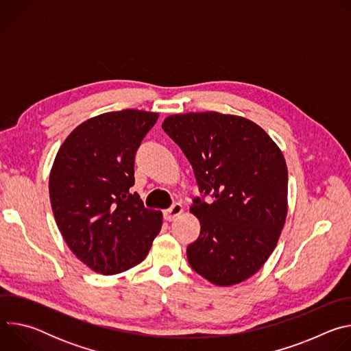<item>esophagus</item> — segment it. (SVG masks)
<instances>
[{
  "instance_id": "34e87169",
  "label": "esophagus",
  "mask_w": 351,
  "mask_h": 351,
  "mask_svg": "<svg viewBox=\"0 0 351 351\" xmlns=\"http://www.w3.org/2000/svg\"><path fill=\"white\" fill-rule=\"evenodd\" d=\"M182 213H183L182 204L176 203V204H173L171 208H168V210L164 211V219L168 221V222H171V221H173L175 218H178Z\"/></svg>"
}]
</instances>
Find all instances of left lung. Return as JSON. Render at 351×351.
<instances>
[{
    "mask_svg": "<svg viewBox=\"0 0 351 351\" xmlns=\"http://www.w3.org/2000/svg\"><path fill=\"white\" fill-rule=\"evenodd\" d=\"M164 132L193 167L203 198L190 211L202 229L187 245L190 267L218 286L253 276L269 258L287 214V167L254 122L219 112L171 115ZM206 195L215 203L204 202Z\"/></svg>",
    "mask_w": 351,
    "mask_h": 351,
    "instance_id": "8db88e82",
    "label": "left lung"
}]
</instances>
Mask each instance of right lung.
Instances as JSON below:
<instances>
[{
	"label": "right lung",
	"instance_id": "1",
	"mask_svg": "<svg viewBox=\"0 0 351 351\" xmlns=\"http://www.w3.org/2000/svg\"><path fill=\"white\" fill-rule=\"evenodd\" d=\"M158 114L123 110L94 117L62 143L49 173V199L72 253L115 275L140 264L161 230L162 214L144 207L134 157Z\"/></svg>",
	"mask_w": 351,
	"mask_h": 351
}]
</instances>
